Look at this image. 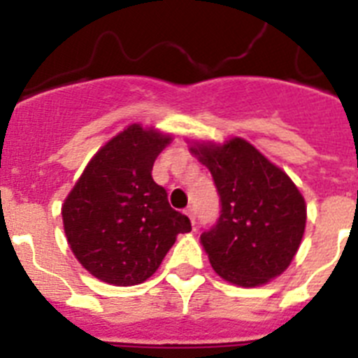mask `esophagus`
<instances>
[{"label":"esophagus","instance_id":"1","mask_svg":"<svg viewBox=\"0 0 358 358\" xmlns=\"http://www.w3.org/2000/svg\"><path fill=\"white\" fill-rule=\"evenodd\" d=\"M186 215H188L189 220H192V224H194V226H195V220H197V217H195V208L189 206L188 210H186Z\"/></svg>","mask_w":358,"mask_h":358}]
</instances>
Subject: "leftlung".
Returning a JSON list of instances; mask_svg holds the SVG:
<instances>
[{
  "instance_id": "left-lung-1",
  "label": "left lung",
  "mask_w": 358,
  "mask_h": 358,
  "mask_svg": "<svg viewBox=\"0 0 358 358\" xmlns=\"http://www.w3.org/2000/svg\"><path fill=\"white\" fill-rule=\"evenodd\" d=\"M192 152L210 169L220 197L217 222L201 235L215 273L240 287L280 276L305 233L306 206L299 189L240 138L222 147L197 145Z\"/></svg>"
}]
</instances>
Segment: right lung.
<instances>
[{"label":"right lung","mask_w":358,"mask_h":358,"mask_svg":"<svg viewBox=\"0 0 358 358\" xmlns=\"http://www.w3.org/2000/svg\"><path fill=\"white\" fill-rule=\"evenodd\" d=\"M169 136L131 125L94 154L62 206L69 248L98 280L129 287L156 273L186 215L169 204L152 166Z\"/></svg>","instance_id":"add662e5"}]
</instances>
